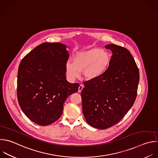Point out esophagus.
Segmentation results:
<instances>
[{
  "mask_svg": "<svg viewBox=\"0 0 158 158\" xmlns=\"http://www.w3.org/2000/svg\"><path fill=\"white\" fill-rule=\"evenodd\" d=\"M84 87V85H83V84H81V85L79 86V87H78V92H81L82 91V90L83 89Z\"/></svg>",
  "mask_w": 158,
  "mask_h": 158,
  "instance_id": "34e87169",
  "label": "esophagus"
}]
</instances>
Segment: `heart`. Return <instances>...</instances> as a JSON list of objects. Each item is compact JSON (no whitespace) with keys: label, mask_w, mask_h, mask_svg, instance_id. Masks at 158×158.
Listing matches in <instances>:
<instances>
[{"label":"heart","mask_w":158,"mask_h":158,"mask_svg":"<svg viewBox=\"0 0 158 158\" xmlns=\"http://www.w3.org/2000/svg\"><path fill=\"white\" fill-rule=\"evenodd\" d=\"M110 61V55L105 50L93 48L78 52L73 58V63L66 64V72L71 79L79 76V72L87 79H94L101 76L108 68Z\"/></svg>","instance_id":"heart-1"}]
</instances>
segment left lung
Segmentation results:
<instances>
[{"label":"left lung","mask_w":158,"mask_h":158,"mask_svg":"<svg viewBox=\"0 0 158 158\" xmlns=\"http://www.w3.org/2000/svg\"><path fill=\"white\" fill-rule=\"evenodd\" d=\"M112 56L101 76L84 82L82 112L87 123L105 130L118 123L127 114L137 95L139 69L130 52L114 44L106 46Z\"/></svg>","instance_id":"left-lung-1"}]
</instances>
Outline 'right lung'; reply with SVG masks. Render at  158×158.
<instances>
[{
	"label": "right lung",
	"mask_w": 158,
	"mask_h": 158,
	"mask_svg": "<svg viewBox=\"0 0 158 158\" xmlns=\"http://www.w3.org/2000/svg\"><path fill=\"white\" fill-rule=\"evenodd\" d=\"M66 45L43 43L22 60L18 70L17 98L21 109L41 126L55 122L61 116L64 103L78 90V83L66 78L69 58Z\"/></svg>",
	"instance_id": "right-lung-1"
}]
</instances>
